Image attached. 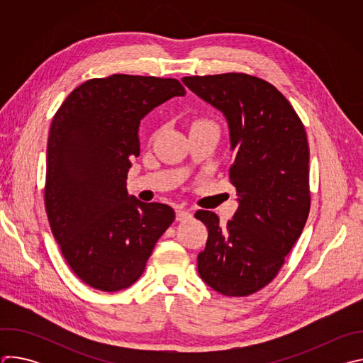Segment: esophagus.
<instances>
[{
	"mask_svg": "<svg viewBox=\"0 0 363 363\" xmlns=\"http://www.w3.org/2000/svg\"><path fill=\"white\" fill-rule=\"evenodd\" d=\"M192 217V213L189 210H177V220L178 221H186Z\"/></svg>",
	"mask_w": 363,
	"mask_h": 363,
	"instance_id": "34e87169",
	"label": "esophagus"
}]
</instances>
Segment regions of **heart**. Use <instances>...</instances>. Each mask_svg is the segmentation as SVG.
<instances>
[{
	"mask_svg": "<svg viewBox=\"0 0 363 363\" xmlns=\"http://www.w3.org/2000/svg\"><path fill=\"white\" fill-rule=\"evenodd\" d=\"M199 123H211V122H206V121H202V122H198V123H195V125H199ZM213 125V123H211Z\"/></svg>",
	"mask_w": 363,
	"mask_h": 363,
	"instance_id": "b5f03b06",
	"label": "heart"
}]
</instances>
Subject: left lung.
<instances>
[{
	"instance_id": "8db88e82",
	"label": "left lung",
	"mask_w": 363,
	"mask_h": 363,
	"mask_svg": "<svg viewBox=\"0 0 363 363\" xmlns=\"http://www.w3.org/2000/svg\"><path fill=\"white\" fill-rule=\"evenodd\" d=\"M182 82L227 118L240 196L225 227L198 210L208 228L198 273L216 291L250 296L274 280L310 211L308 143L301 119L272 83L245 73L186 76Z\"/></svg>"
}]
</instances>
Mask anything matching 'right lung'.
Wrapping results in <instances>:
<instances>
[{
	"mask_svg": "<svg viewBox=\"0 0 363 363\" xmlns=\"http://www.w3.org/2000/svg\"><path fill=\"white\" fill-rule=\"evenodd\" d=\"M177 79L112 74L76 87L57 109L47 142L44 205L73 273L101 291L133 284L174 223L167 203L128 195L130 160L139 157L142 118L174 96Z\"/></svg>",
	"mask_w": 363,
	"mask_h": 363,
	"instance_id": "right-lung-1",
	"label": "right lung"
}]
</instances>
